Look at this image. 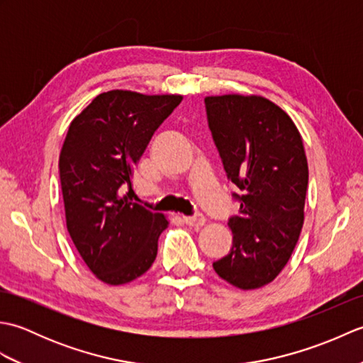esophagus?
Listing matches in <instances>:
<instances>
[{
    "label": "esophagus",
    "instance_id": "esophagus-1",
    "mask_svg": "<svg viewBox=\"0 0 363 363\" xmlns=\"http://www.w3.org/2000/svg\"><path fill=\"white\" fill-rule=\"evenodd\" d=\"M184 223L189 226H195V228H199L203 226L206 223V217L203 213H196V215H186V217H182Z\"/></svg>",
    "mask_w": 363,
    "mask_h": 363
}]
</instances>
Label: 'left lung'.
Wrapping results in <instances>:
<instances>
[{"label": "left lung", "mask_w": 363, "mask_h": 363, "mask_svg": "<svg viewBox=\"0 0 363 363\" xmlns=\"http://www.w3.org/2000/svg\"><path fill=\"white\" fill-rule=\"evenodd\" d=\"M207 121L240 211L229 218L233 248L213 262L242 290L272 282L287 264L304 223L309 168L303 138L279 106L257 95L206 96Z\"/></svg>", "instance_id": "8db88e82"}]
</instances>
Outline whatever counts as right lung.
<instances>
[{
    "instance_id": "obj_1",
    "label": "right lung",
    "mask_w": 363,
    "mask_h": 363,
    "mask_svg": "<svg viewBox=\"0 0 363 363\" xmlns=\"http://www.w3.org/2000/svg\"><path fill=\"white\" fill-rule=\"evenodd\" d=\"M181 101V95L104 91L68 128L59 156L67 229L90 272L106 284L137 279L157 256L168 220L121 194L126 186L130 194L137 162Z\"/></svg>"
}]
</instances>
